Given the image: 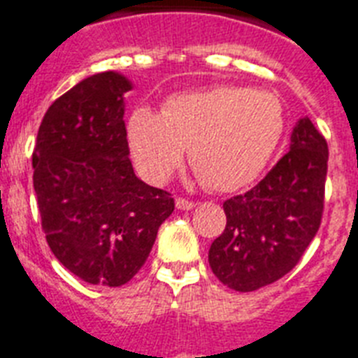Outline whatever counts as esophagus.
Instances as JSON below:
<instances>
[{"label":"esophagus","mask_w":358,"mask_h":358,"mask_svg":"<svg viewBox=\"0 0 358 358\" xmlns=\"http://www.w3.org/2000/svg\"><path fill=\"white\" fill-rule=\"evenodd\" d=\"M174 202H176V208H178V210H191V208H195V202L187 201V199H182V196H178Z\"/></svg>","instance_id":"esophagus-1"}]
</instances>
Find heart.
I'll use <instances>...</instances> for the list:
<instances>
[{"label": "heart", "mask_w": 358, "mask_h": 358, "mask_svg": "<svg viewBox=\"0 0 358 358\" xmlns=\"http://www.w3.org/2000/svg\"><path fill=\"white\" fill-rule=\"evenodd\" d=\"M286 128L277 94L243 85L178 92L162 113L137 108L128 120V143L139 174L163 184L184 159L215 191H238L264 171Z\"/></svg>", "instance_id": "heart-1"}]
</instances>
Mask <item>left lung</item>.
<instances>
[{"label":"left lung","instance_id":"1","mask_svg":"<svg viewBox=\"0 0 358 358\" xmlns=\"http://www.w3.org/2000/svg\"><path fill=\"white\" fill-rule=\"evenodd\" d=\"M327 141L301 119L277 165L245 195L224 201L227 227L210 247L213 275L236 292L282 278L297 266L323 215Z\"/></svg>","mask_w":358,"mask_h":358}]
</instances>
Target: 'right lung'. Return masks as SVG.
Wrapping results in <instances>:
<instances>
[{
	"mask_svg": "<svg viewBox=\"0 0 358 358\" xmlns=\"http://www.w3.org/2000/svg\"><path fill=\"white\" fill-rule=\"evenodd\" d=\"M119 72L80 81L48 108L33 150V187L50 249L89 284L122 286L150 255L173 213L171 193L129 162Z\"/></svg>",
	"mask_w": 358,
	"mask_h": 358,
	"instance_id": "1",
	"label": "right lung"
}]
</instances>
